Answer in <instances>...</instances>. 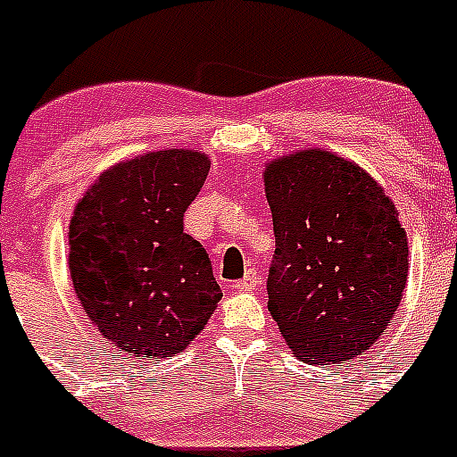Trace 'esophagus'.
Returning a JSON list of instances; mask_svg holds the SVG:
<instances>
[{
	"label": "esophagus",
	"mask_w": 457,
	"mask_h": 457,
	"mask_svg": "<svg viewBox=\"0 0 457 457\" xmlns=\"http://www.w3.org/2000/svg\"><path fill=\"white\" fill-rule=\"evenodd\" d=\"M259 281H262V277H259V272L254 270V268H250L248 272H245V277L238 281H234V288H238V291H250V288H257Z\"/></svg>",
	"instance_id": "esophagus-1"
}]
</instances>
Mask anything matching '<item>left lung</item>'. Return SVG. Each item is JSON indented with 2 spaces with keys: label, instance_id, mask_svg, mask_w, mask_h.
<instances>
[{
  "label": "left lung",
  "instance_id": "8db88e82",
  "mask_svg": "<svg viewBox=\"0 0 457 457\" xmlns=\"http://www.w3.org/2000/svg\"><path fill=\"white\" fill-rule=\"evenodd\" d=\"M263 178L275 228L268 309L281 336L313 365L363 353L406 287L395 204L363 169L327 151L281 157Z\"/></svg>",
  "mask_w": 457,
  "mask_h": 457
}]
</instances>
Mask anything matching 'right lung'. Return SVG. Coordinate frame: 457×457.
Returning a JSON list of instances; mask_svg holds the SVG:
<instances>
[{"mask_svg":"<svg viewBox=\"0 0 457 457\" xmlns=\"http://www.w3.org/2000/svg\"><path fill=\"white\" fill-rule=\"evenodd\" d=\"M209 173L203 153L157 151L105 170L70 225L74 291L130 358L182 352L223 297L185 212Z\"/></svg>","mask_w":457,"mask_h":457,"instance_id":"right-lung-1","label":"right lung"}]
</instances>
